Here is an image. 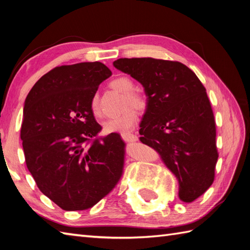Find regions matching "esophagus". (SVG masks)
I'll list each match as a JSON object with an SVG mask.
<instances>
[{
	"mask_svg": "<svg viewBox=\"0 0 250 250\" xmlns=\"http://www.w3.org/2000/svg\"><path fill=\"white\" fill-rule=\"evenodd\" d=\"M121 137L125 142H135V141H137V136L134 135V134H132V133H124V134H121Z\"/></svg>",
	"mask_w": 250,
	"mask_h": 250,
	"instance_id": "esophagus-1",
	"label": "esophagus"
}]
</instances>
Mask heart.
<instances>
[{
	"mask_svg": "<svg viewBox=\"0 0 250 250\" xmlns=\"http://www.w3.org/2000/svg\"><path fill=\"white\" fill-rule=\"evenodd\" d=\"M110 87L125 94V107L131 105L139 110H144L147 107L146 98L143 97L142 94L133 92L135 84L131 78L126 76L117 77L110 82ZM90 107H91L94 115L100 114L98 95L92 97L91 102H90ZM137 119H139V116H137L136 110L133 107H129L125 111H122L120 115L106 119L103 122L102 126L105 133H125V132L133 128L137 122Z\"/></svg>",
	"mask_w": 250,
	"mask_h": 250,
	"instance_id": "b5f03b06",
	"label": "heart"
}]
</instances>
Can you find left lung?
I'll use <instances>...</instances> for the list:
<instances>
[{
  "instance_id": "left-lung-1",
  "label": "left lung",
  "mask_w": 250,
  "mask_h": 250,
  "mask_svg": "<svg viewBox=\"0 0 250 250\" xmlns=\"http://www.w3.org/2000/svg\"><path fill=\"white\" fill-rule=\"evenodd\" d=\"M114 66L144 87L140 141L153 148L178 180L179 199L193 202L215 178L216 124L206 89L188 66L153 58H121Z\"/></svg>"
}]
</instances>
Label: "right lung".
I'll return each instance as SVG.
<instances>
[{
  "label": "right lung",
  "mask_w": 250,
  "mask_h": 250,
  "mask_svg": "<svg viewBox=\"0 0 250 250\" xmlns=\"http://www.w3.org/2000/svg\"><path fill=\"white\" fill-rule=\"evenodd\" d=\"M111 75L101 62L52 68L25 99L20 137L39 189L64 210H84L107 195L124 172L125 142L102 130L90 102Z\"/></svg>",
  "instance_id": "obj_1"
}]
</instances>
